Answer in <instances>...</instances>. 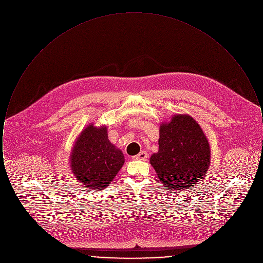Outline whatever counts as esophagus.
I'll return each mask as SVG.
<instances>
[{
	"instance_id": "1",
	"label": "esophagus",
	"mask_w": 263,
	"mask_h": 263,
	"mask_svg": "<svg viewBox=\"0 0 263 263\" xmlns=\"http://www.w3.org/2000/svg\"><path fill=\"white\" fill-rule=\"evenodd\" d=\"M134 159L135 160H141V161H146L148 159V154H147V152L142 151L138 154L137 156L134 157Z\"/></svg>"
}]
</instances>
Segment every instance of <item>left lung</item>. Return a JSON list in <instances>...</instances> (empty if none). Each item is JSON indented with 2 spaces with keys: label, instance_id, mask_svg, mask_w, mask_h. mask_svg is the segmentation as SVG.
<instances>
[{
  "label": "left lung",
  "instance_id": "1",
  "mask_svg": "<svg viewBox=\"0 0 263 263\" xmlns=\"http://www.w3.org/2000/svg\"><path fill=\"white\" fill-rule=\"evenodd\" d=\"M210 146L200 125L187 114L174 115L160 127L159 151L150 163L165 187L182 191L205 175L211 160Z\"/></svg>",
  "mask_w": 263,
  "mask_h": 263
}]
</instances>
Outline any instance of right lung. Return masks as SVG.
Wrapping results in <instances>:
<instances>
[{
  "mask_svg": "<svg viewBox=\"0 0 263 263\" xmlns=\"http://www.w3.org/2000/svg\"><path fill=\"white\" fill-rule=\"evenodd\" d=\"M125 162L121 150L110 143L105 126L89 124L77 138L70 165L85 188L91 190L108 186Z\"/></svg>",
  "mask_w": 263,
  "mask_h": 263,
  "instance_id": "right-lung-1",
  "label": "right lung"
}]
</instances>
